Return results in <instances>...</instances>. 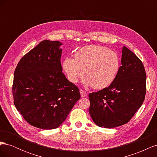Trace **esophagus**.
Instances as JSON below:
<instances>
[{
	"label": "esophagus",
	"instance_id": "esophagus-1",
	"mask_svg": "<svg viewBox=\"0 0 157 157\" xmlns=\"http://www.w3.org/2000/svg\"><path fill=\"white\" fill-rule=\"evenodd\" d=\"M80 96H81L82 98H84L87 96V93L82 89H80Z\"/></svg>",
	"mask_w": 157,
	"mask_h": 157
}]
</instances>
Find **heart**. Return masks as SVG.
<instances>
[{
  "label": "heart",
  "instance_id": "heart-1",
  "mask_svg": "<svg viewBox=\"0 0 157 157\" xmlns=\"http://www.w3.org/2000/svg\"><path fill=\"white\" fill-rule=\"evenodd\" d=\"M62 67L71 82H78L85 73V86L101 90L108 87L115 80L121 61L115 52L103 46L90 45L78 50L75 58H66Z\"/></svg>",
  "mask_w": 157,
  "mask_h": 157
}]
</instances>
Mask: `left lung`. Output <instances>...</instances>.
Masks as SVG:
<instances>
[{
  "label": "left lung",
  "instance_id": "1",
  "mask_svg": "<svg viewBox=\"0 0 157 157\" xmlns=\"http://www.w3.org/2000/svg\"><path fill=\"white\" fill-rule=\"evenodd\" d=\"M146 93V73L137 56L123 46L121 66L109 87L89 94V112L95 124L112 128L126 124L143 103Z\"/></svg>",
  "mask_w": 157,
  "mask_h": 157
}]
</instances>
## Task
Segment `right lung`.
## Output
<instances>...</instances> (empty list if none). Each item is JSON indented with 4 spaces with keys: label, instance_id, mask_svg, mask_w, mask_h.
Returning a JSON list of instances; mask_svg holds the SVG:
<instances>
[{
    "label": "right lung",
    "instance_id": "1",
    "mask_svg": "<svg viewBox=\"0 0 157 157\" xmlns=\"http://www.w3.org/2000/svg\"><path fill=\"white\" fill-rule=\"evenodd\" d=\"M63 44L44 40L19 61L12 94L17 110L31 125L55 129L80 98L79 89L62 73Z\"/></svg>",
    "mask_w": 157,
    "mask_h": 157
}]
</instances>
